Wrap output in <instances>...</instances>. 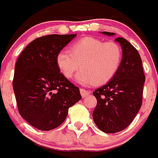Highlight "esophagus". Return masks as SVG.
I'll list each match as a JSON object with an SVG mask.
<instances>
[{
	"instance_id": "34e87169",
	"label": "esophagus",
	"mask_w": 158,
	"mask_h": 158,
	"mask_svg": "<svg viewBox=\"0 0 158 158\" xmlns=\"http://www.w3.org/2000/svg\"><path fill=\"white\" fill-rule=\"evenodd\" d=\"M80 93L81 95L82 96V97H86V96H88L90 94V92L87 91V90H85V89H80Z\"/></svg>"
}]
</instances>
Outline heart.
I'll list each match as a JSON object with an SVG mask.
<instances>
[{
  "label": "heart",
  "instance_id": "1",
  "mask_svg": "<svg viewBox=\"0 0 158 158\" xmlns=\"http://www.w3.org/2000/svg\"><path fill=\"white\" fill-rule=\"evenodd\" d=\"M57 65L66 78H71L81 66L76 80L84 85H102L112 79L120 68L122 48L115 42L85 37L73 44L69 51H60Z\"/></svg>",
  "mask_w": 158,
  "mask_h": 158
}]
</instances>
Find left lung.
<instances>
[{
    "label": "left lung",
    "mask_w": 158,
    "mask_h": 158,
    "mask_svg": "<svg viewBox=\"0 0 158 158\" xmlns=\"http://www.w3.org/2000/svg\"><path fill=\"white\" fill-rule=\"evenodd\" d=\"M115 41L120 43L123 50L120 68L107 85L93 92L97 100L93 120L99 129L108 134L126 129L134 120L142 106L146 79L138 51L123 38H116Z\"/></svg>",
    "instance_id": "1"
}]
</instances>
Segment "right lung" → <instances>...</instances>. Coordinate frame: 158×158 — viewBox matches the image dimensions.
Returning <instances> with one entry per match:
<instances>
[{
	"mask_svg": "<svg viewBox=\"0 0 158 158\" xmlns=\"http://www.w3.org/2000/svg\"><path fill=\"white\" fill-rule=\"evenodd\" d=\"M47 35L30 43L16 61L12 81L19 114L32 127L51 131L65 121L68 110L81 99L57 65V55L76 36Z\"/></svg>",
	"mask_w": 158,
	"mask_h": 158,
	"instance_id": "add662e5",
	"label": "right lung"
}]
</instances>
